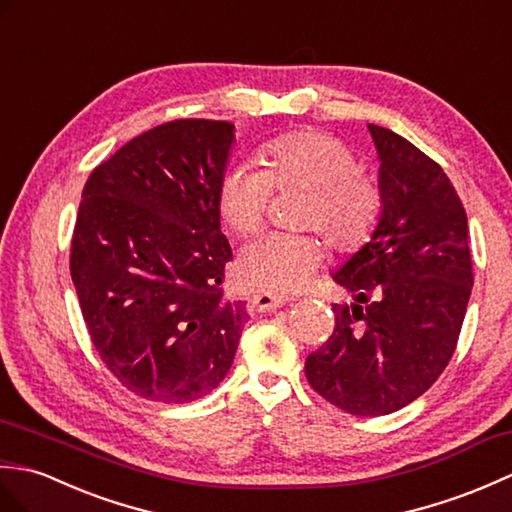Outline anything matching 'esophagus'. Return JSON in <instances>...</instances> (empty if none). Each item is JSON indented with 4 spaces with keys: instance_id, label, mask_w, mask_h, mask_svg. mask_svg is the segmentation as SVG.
Here are the masks:
<instances>
[{
    "instance_id": "34e87169",
    "label": "esophagus",
    "mask_w": 512,
    "mask_h": 512,
    "mask_svg": "<svg viewBox=\"0 0 512 512\" xmlns=\"http://www.w3.org/2000/svg\"><path fill=\"white\" fill-rule=\"evenodd\" d=\"M287 295H276V293H256L252 300H249V311L252 313H269L280 309L282 304H287Z\"/></svg>"
}]
</instances>
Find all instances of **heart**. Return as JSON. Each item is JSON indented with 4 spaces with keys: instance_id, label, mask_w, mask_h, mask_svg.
<instances>
[{
    "instance_id": "b5f03b06",
    "label": "heart",
    "mask_w": 512,
    "mask_h": 512,
    "mask_svg": "<svg viewBox=\"0 0 512 512\" xmlns=\"http://www.w3.org/2000/svg\"><path fill=\"white\" fill-rule=\"evenodd\" d=\"M265 170L230 164L221 175L217 208L234 234H252L265 221L271 192L304 190L300 225L322 232L328 243L352 252L372 236L381 217L377 184L359 173L346 144L317 131L285 133L263 146ZM324 258V245L309 234L271 232L247 243L236 260V278L265 293L302 289Z\"/></svg>"
}]
</instances>
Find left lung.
I'll use <instances>...</instances> for the list:
<instances>
[{
	"label": "left lung",
	"instance_id": "left-lung-1",
	"mask_svg": "<svg viewBox=\"0 0 512 512\" xmlns=\"http://www.w3.org/2000/svg\"><path fill=\"white\" fill-rule=\"evenodd\" d=\"M381 217L333 280L335 331L306 357L311 388L352 416H383L427 392L456 350L473 287L467 212L431 157L368 124Z\"/></svg>",
	"mask_w": 512,
	"mask_h": 512
}]
</instances>
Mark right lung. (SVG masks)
I'll return each instance as SVG.
<instances>
[{
  "label": "right lung",
  "mask_w": 512,
  "mask_h": 512,
  "mask_svg": "<svg viewBox=\"0 0 512 512\" xmlns=\"http://www.w3.org/2000/svg\"><path fill=\"white\" fill-rule=\"evenodd\" d=\"M234 124L175 120L89 175L70 271L100 359L142 399L190 403L232 368L247 322L221 291L232 247L217 190Z\"/></svg>",
  "instance_id": "right-lung-1"
}]
</instances>
